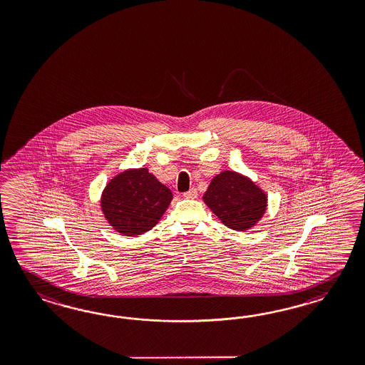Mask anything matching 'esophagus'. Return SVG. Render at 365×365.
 Wrapping results in <instances>:
<instances>
[{
  "mask_svg": "<svg viewBox=\"0 0 365 365\" xmlns=\"http://www.w3.org/2000/svg\"><path fill=\"white\" fill-rule=\"evenodd\" d=\"M183 197L188 199H195L198 197V191H197V188H190L188 191L183 194Z\"/></svg>",
  "mask_w": 365,
  "mask_h": 365,
  "instance_id": "1",
  "label": "esophagus"
}]
</instances>
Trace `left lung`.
I'll use <instances>...</instances> for the list:
<instances>
[{
    "mask_svg": "<svg viewBox=\"0 0 365 365\" xmlns=\"http://www.w3.org/2000/svg\"><path fill=\"white\" fill-rule=\"evenodd\" d=\"M203 200L223 225L240 232L259 221L266 209L265 194L252 180L232 171L214 178Z\"/></svg>",
    "mask_w": 365,
    "mask_h": 365,
    "instance_id": "left-lung-1",
    "label": "left lung"
}]
</instances>
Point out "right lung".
Listing matches in <instances>:
<instances>
[{"label": "right lung", "mask_w": 365, "mask_h": 365, "mask_svg": "<svg viewBox=\"0 0 365 365\" xmlns=\"http://www.w3.org/2000/svg\"><path fill=\"white\" fill-rule=\"evenodd\" d=\"M173 199V192L147 168L128 170L113 178L103 192L101 207L113 229L124 235L151 230Z\"/></svg>", "instance_id": "obj_1"}]
</instances>
